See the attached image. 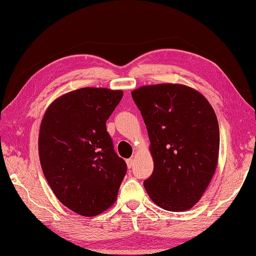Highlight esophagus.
I'll return each instance as SVG.
<instances>
[{
	"label": "esophagus",
	"mask_w": 256,
	"mask_h": 256,
	"mask_svg": "<svg viewBox=\"0 0 256 256\" xmlns=\"http://www.w3.org/2000/svg\"><path fill=\"white\" fill-rule=\"evenodd\" d=\"M126 165L128 168H131L134 165V160L133 158H128L126 160Z\"/></svg>",
	"instance_id": "1"
}]
</instances>
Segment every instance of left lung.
Returning <instances> with one entry per match:
<instances>
[{
  "mask_svg": "<svg viewBox=\"0 0 256 256\" xmlns=\"http://www.w3.org/2000/svg\"><path fill=\"white\" fill-rule=\"evenodd\" d=\"M132 98L148 132L154 170L144 182L150 198L168 211L198 202L218 165L220 133L206 98L179 84L143 86Z\"/></svg>",
  "mask_w": 256,
  "mask_h": 256,
  "instance_id": "1",
  "label": "left lung"
}]
</instances>
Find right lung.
I'll use <instances>...</instances> for the list:
<instances>
[{"instance_id":"right-lung-1","label":"right lung","mask_w":256,"mask_h":256,"mask_svg":"<svg viewBox=\"0 0 256 256\" xmlns=\"http://www.w3.org/2000/svg\"><path fill=\"white\" fill-rule=\"evenodd\" d=\"M122 96V90L81 88L57 98L42 116V172L58 200L80 216L110 208L126 174L106 126Z\"/></svg>"}]
</instances>
